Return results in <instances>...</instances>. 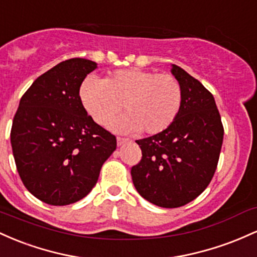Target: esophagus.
<instances>
[{"mask_svg":"<svg viewBox=\"0 0 257 257\" xmlns=\"http://www.w3.org/2000/svg\"><path fill=\"white\" fill-rule=\"evenodd\" d=\"M116 141H117V146H122V144L127 142L128 140H127V138H125V137H117Z\"/></svg>","mask_w":257,"mask_h":257,"instance_id":"obj_1","label":"esophagus"}]
</instances>
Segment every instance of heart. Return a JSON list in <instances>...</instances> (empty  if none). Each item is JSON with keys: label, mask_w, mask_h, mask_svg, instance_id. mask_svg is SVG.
Masks as SVG:
<instances>
[{"label": "heart", "mask_w": 257, "mask_h": 257, "mask_svg": "<svg viewBox=\"0 0 257 257\" xmlns=\"http://www.w3.org/2000/svg\"><path fill=\"white\" fill-rule=\"evenodd\" d=\"M83 108L99 125H105L122 108L116 121L126 131L159 134L174 122L182 105V87L171 74L142 69L116 70L100 80L88 76L80 87Z\"/></svg>", "instance_id": "heart-1"}]
</instances>
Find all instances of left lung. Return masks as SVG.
<instances>
[{
	"label": "left lung",
	"instance_id": "left-lung-1",
	"mask_svg": "<svg viewBox=\"0 0 257 257\" xmlns=\"http://www.w3.org/2000/svg\"><path fill=\"white\" fill-rule=\"evenodd\" d=\"M172 74L182 87L180 113L169 127L137 140L142 159L132 166L135 187L154 205L180 207L211 182L223 141V125L214 96L180 66Z\"/></svg>",
	"mask_w": 257,
	"mask_h": 257
}]
</instances>
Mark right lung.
Listing matches in <instances>:
<instances>
[{
  "label": "right lung",
  "instance_id": "right-lung-1",
  "mask_svg": "<svg viewBox=\"0 0 257 257\" xmlns=\"http://www.w3.org/2000/svg\"><path fill=\"white\" fill-rule=\"evenodd\" d=\"M92 60L71 58L39 76L20 99L11 130L17 170L34 197L50 205L81 200L96 186L116 137L93 121L80 99Z\"/></svg>",
  "mask_w": 257,
  "mask_h": 257
}]
</instances>
